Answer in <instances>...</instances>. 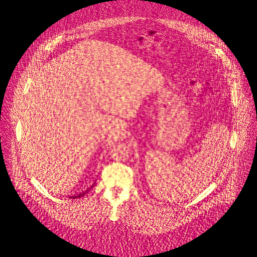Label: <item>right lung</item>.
I'll list each match as a JSON object with an SVG mask.
<instances>
[{"label":"right lung","instance_id":"right-lung-1","mask_svg":"<svg viewBox=\"0 0 257 257\" xmlns=\"http://www.w3.org/2000/svg\"><path fill=\"white\" fill-rule=\"evenodd\" d=\"M92 186H93V185H92ZM92 186H91V187H92ZM91 187H90V188H91ZM90 188H89V190H90ZM89 190H87L85 193H82V194H80V195H78V196H73V198L75 199V198H80L81 196H84V195H85V194H86V193H87Z\"/></svg>","mask_w":257,"mask_h":257}]
</instances>
